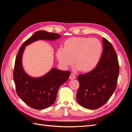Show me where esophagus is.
Masks as SVG:
<instances>
[{"label":"esophagus","mask_w":132,"mask_h":132,"mask_svg":"<svg viewBox=\"0 0 132 132\" xmlns=\"http://www.w3.org/2000/svg\"><path fill=\"white\" fill-rule=\"evenodd\" d=\"M76 78V77H75V75L74 74H70V77H69V79H75Z\"/></svg>","instance_id":"34e87169"}]
</instances>
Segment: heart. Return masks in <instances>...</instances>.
Masks as SVG:
<instances>
[{"instance_id":"1","label":"heart","mask_w":132,"mask_h":132,"mask_svg":"<svg viewBox=\"0 0 132 132\" xmlns=\"http://www.w3.org/2000/svg\"><path fill=\"white\" fill-rule=\"evenodd\" d=\"M102 45L98 39L90 37H75L67 39L63 49L57 52L62 65H74L81 72H89L96 67L102 53Z\"/></svg>"}]
</instances>
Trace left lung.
I'll return each instance as SVG.
<instances>
[{"label": "left lung", "mask_w": 132, "mask_h": 132, "mask_svg": "<svg viewBox=\"0 0 132 132\" xmlns=\"http://www.w3.org/2000/svg\"><path fill=\"white\" fill-rule=\"evenodd\" d=\"M102 42V54L96 67L78 77L79 87L77 99L87 109H97L104 105L116 89L119 71L117 55L107 39L103 37Z\"/></svg>", "instance_id": "1"}]
</instances>
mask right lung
Listing matches in <instances>:
<instances>
[{
  "label": "right lung",
  "instance_id": "obj_1",
  "mask_svg": "<svg viewBox=\"0 0 132 132\" xmlns=\"http://www.w3.org/2000/svg\"><path fill=\"white\" fill-rule=\"evenodd\" d=\"M61 35L38 31L22 44L15 59L13 78L16 91L26 104L34 109L42 110L51 106L55 102L59 87L68 79L69 71L52 69L45 75L38 78H31L23 70L21 58L26 46L39 39L54 40Z\"/></svg>",
  "mask_w": 132,
  "mask_h": 132
}]
</instances>
